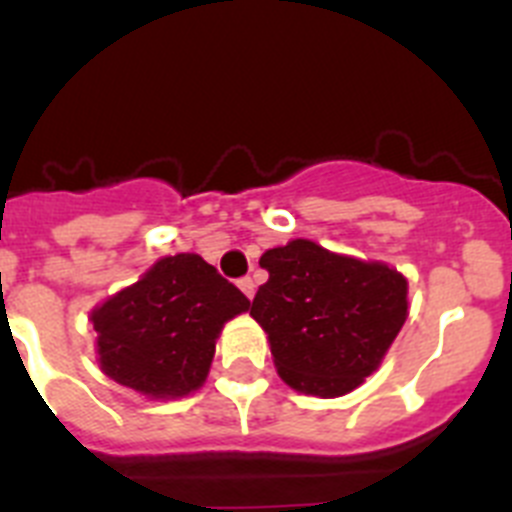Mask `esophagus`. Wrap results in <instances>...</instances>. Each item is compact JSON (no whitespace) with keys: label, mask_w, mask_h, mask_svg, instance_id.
Listing matches in <instances>:
<instances>
[{"label":"esophagus","mask_w":512,"mask_h":512,"mask_svg":"<svg viewBox=\"0 0 512 512\" xmlns=\"http://www.w3.org/2000/svg\"><path fill=\"white\" fill-rule=\"evenodd\" d=\"M238 287H241V292L248 297V300H253V295H256V284H253L251 277H243L241 282H238Z\"/></svg>","instance_id":"esophagus-1"}]
</instances>
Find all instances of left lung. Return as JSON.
<instances>
[{
  "mask_svg": "<svg viewBox=\"0 0 512 512\" xmlns=\"http://www.w3.org/2000/svg\"><path fill=\"white\" fill-rule=\"evenodd\" d=\"M251 302L279 377L297 392L341 397L377 372L408 318V279L382 261L333 253L307 238L269 248Z\"/></svg>",
  "mask_w": 512,
  "mask_h": 512,
  "instance_id": "8db88e82",
  "label": "left lung"
}]
</instances>
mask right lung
<instances>
[{
    "label": "right lung",
    "instance_id": "add662e5",
    "mask_svg": "<svg viewBox=\"0 0 512 512\" xmlns=\"http://www.w3.org/2000/svg\"><path fill=\"white\" fill-rule=\"evenodd\" d=\"M248 307L202 256H164L89 315L99 369L151 400L192 395L210 374L223 325Z\"/></svg>",
    "mask_w": 512,
    "mask_h": 512
}]
</instances>
